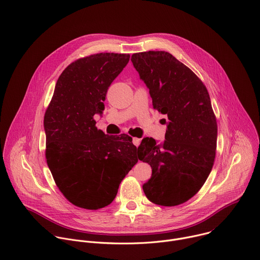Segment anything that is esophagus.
<instances>
[{
    "instance_id": "esophagus-1",
    "label": "esophagus",
    "mask_w": 260,
    "mask_h": 260,
    "mask_svg": "<svg viewBox=\"0 0 260 260\" xmlns=\"http://www.w3.org/2000/svg\"><path fill=\"white\" fill-rule=\"evenodd\" d=\"M132 142H133V144H134L135 146H138V145L140 144V139H139V138H136V137H133Z\"/></svg>"
}]
</instances>
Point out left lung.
Instances as JSON below:
<instances>
[{
	"label": "left lung",
	"instance_id": "obj_1",
	"mask_svg": "<svg viewBox=\"0 0 260 260\" xmlns=\"http://www.w3.org/2000/svg\"><path fill=\"white\" fill-rule=\"evenodd\" d=\"M131 61L149 89L153 109L169 120L162 143L145 137L138 146L139 160L152 169L143 191L157 205H180L201 189L214 164L217 123L209 93L168 52L135 53Z\"/></svg>",
	"mask_w": 260,
	"mask_h": 260
}]
</instances>
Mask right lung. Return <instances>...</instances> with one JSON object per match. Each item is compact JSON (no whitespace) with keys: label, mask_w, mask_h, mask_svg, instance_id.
<instances>
[{"label":"right lung","mask_w":260,"mask_h":260,"mask_svg":"<svg viewBox=\"0 0 260 260\" xmlns=\"http://www.w3.org/2000/svg\"><path fill=\"white\" fill-rule=\"evenodd\" d=\"M129 54L98 53L71 63L59 76L44 117L46 159L56 185L74 205L97 210L110 205L138 162L132 139H114L95 127L107 92Z\"/></svg>","instance_id":"add662e5"}]
</instances>
